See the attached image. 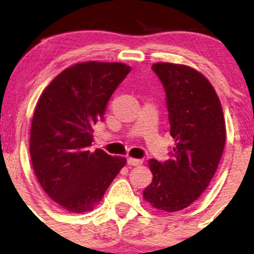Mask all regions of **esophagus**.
I'll return each instance as SVG.
<instances>
[{
  "label": "esophagus",
  "instance_id": "1",
  "mask_svg": "<svg viewBox=\"0 0 254 254\" xmlns=\"http://www.w3.org/2000/svg\"><path fill=\"white\" fill-rule=\"evenodd\" d=\"M127 165H130V166H139V165H142V160L133 159V157H127Z\"/></svg>",
  "mask_w": 254,
  "mask_h": 254
}]
</instances>
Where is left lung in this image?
Here are the masks:
<instances>
[{
	"instance_id": "left-lung-1",
	"label": "left lung",
	"mask_w": 254,
	"mask_h": 254,
	"mask_svg": "<svg viewBox=\"0 0 254 254\" xmlns=\"http://www.w3.org/2000/svg\"><path fill=\"white\" fill-rule=\"evenodd\" d=\"M166 92L174 147L170 160L148 161L153 182L143 197L167 212L188 208L210 184L226 142L220 99L211 83L188 65L155 63L151 66Z\"/></svg>"
}]
</instances>
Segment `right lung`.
<instances>
[{
	"mask_svg": "<svg viewBox=\"0 0 254 254\" xmlns=\"http://www.w3.org/2000/svg\"><path fill=\"white\" fill-rule=\"evenodd\" d=\"M131 68L123 63L83 62L57 75L44 89L31 125L30 153L43 190L70 212L94 209L127 164L101 149L90 151L93 125Z\"/></svg>",
	"mask_w": 254,
	"mask_h": 254,
	"instance_id": "obj_1",
	"label": "right lung"
}]
</instances>
